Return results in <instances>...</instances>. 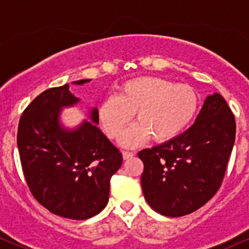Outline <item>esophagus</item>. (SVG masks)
<instances>
[{"mask_svg": "<svg viewBox=\"0 0 249 249\" xmlns=\"http://www.w3.org/2000/svg\"><path fill=\"white\" fill-rule=\"evenodd\" d=\"M134 154H136V153H134V152H130V151H123V158H124L125 160H126V159L132 158Z\"/></svg>", "mask_w": 249, "mask_h": 249, "instance_id": "34e87169", "label": "esophagus"}]
</instances>
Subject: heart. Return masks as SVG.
Returning a JSON list of instances; mask_svg holds the SVG:
<instances>
[{"label":"heart","mask_w":249,"mask_h":249,"mask_svg":"<svg viewBox=\"0 0 249 249\" xmlns=\"http://www.w3.org/2000/svg\"><path fill=\"white\" fill-rule=\"evenodd\" d=\"M199 107L200 97L191 85L142 76L124 82L117 97L103 101L98 119L108 138L117 139L136 113L138 124L122 137L123 145L133 147L148 137L158 142L178 137L192 124Z\"/></svg>","instance_id":"obj_1"}]
</instances>
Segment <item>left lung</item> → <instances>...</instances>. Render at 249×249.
Here are the masks:
<instances>
[{"label":"left lung","mask_w":249,"mask_h":249,"mask_svg":"<svg viewBox=\"0 0 249 249\" xmlns=\"http://www.w3.org/2000/svg\"><path fill=\"white\" fill-rule=\"evenodd\" d=\"M235 118L224 97L208 96L196 123L176 138L138 153L142 188L156 212H196L218 192L235 141Z\"/></svg>","instance_id":"1"}]
</instances>
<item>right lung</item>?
<instances>
[{
    "label": "right lung",
    "mask_w": 249,
    "mask_h": 249,
    "mask_svg": "<svg viewBox=\"0 0 249 249\" xmlns=\"http://www.w3.org/2000/svg\"><path fill=\"white\" fill-rule=\"evenodd\" d=\"M77 102L68 84L43 91L19 118L17 146L34 198L56 215L85 220L107 206L110 179L123 156L95 124L85 122L69 132L59 126V108ZM91 118L98 123L96 108Z\"/></svg>",
    "instance_id": "add662e5"
}]
</instances>
